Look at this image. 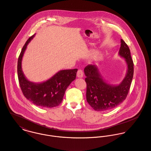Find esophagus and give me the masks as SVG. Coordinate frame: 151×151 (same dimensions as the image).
Returning a JSON list of instances; mask_svg holds the SVG:
<instances>
[{"label":"esophagus","instance_id":"obj_1","mask_svg":"<svg viewBox=\"0 0 151 151\" xmlns=\"http://www.w3.org/2000/svg\"><path fill=\"white\" fill-rule=\"evenodd\" d=\"M83 71L82 70H78L77 73V76L78 78H82L83 77Z\"/></svg>","mask_w":151,"mask_h":151}]
</instances>
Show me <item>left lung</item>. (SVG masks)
Returning a JSON list of instances; mask_svg holds the SVG:
<instances>
[{
    "mask_svg": "<svg viewBox=\"0 0 151 151\" xmlns=\"http://www.w3.org/2000/svg\"><path fill=\"white\" fill-rule=\"evenodd\" d=\"M121 43L119 54L125 59L128 70L125 77L119 85L114 86L106 83L95 65H88L84 68L87 101L96 111L113 109L125 100L128 94L134 76V63L129 47L122 39Z\"/></svg>",
    "mask_w": 151,
    "mask_h": 151,
    "instance_id": "left-lung-1",
    "label": "left lung"
}]
</instances>
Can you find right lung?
Returning a JSON list of instances; mask_svg holds the SVG:
<instances>
[{
	"label": "right lung",
	"mask_w": 151,
	"mask_h": 151,
	"mask_svg": "<svg viewBox=\"0 0 151 151\" xmlns=\"http://www.w3.org/2000/svg\"><path fill=\"white\" fill-rule=\"evenodd\" d=\"M35 35L27 40L18 58L17 76L20 87L24 96L35 105L45 108L57 106L63 100L67 88L76 79L78 69L61 70L42 83H34L27 80L22 71V60L27 45Z\"/></svg>",
	"instance_id": "1"
}]
</instances>
